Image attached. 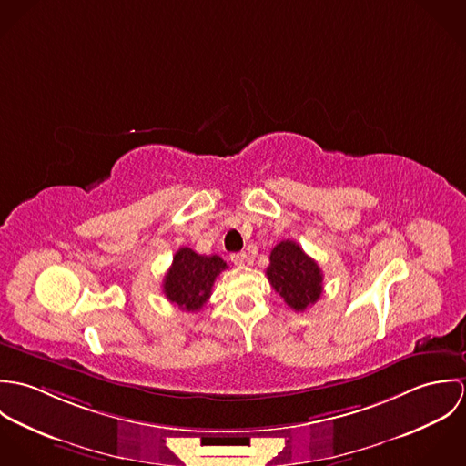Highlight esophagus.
<instances>
[{
	"instance_id": "esophagus-1",
	"label": "esophagus",
	"mask_w": 466,
	"mask_h": 466,
	"mask_svg": "<svg viewBox=\"0 0 466 466\" xmlns=\"http://www.w3.org/2000/svg\"><path fill=\"white\" fill-rule=\"evenodd\" d=\"M229 260L235 264V266H244L248 262V255L246 253H231L229 255Z\"/></svg>"
}]
</instances>
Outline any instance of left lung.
Segmentation results:
<instances>
[{"instance_id": "left-lung-1", "label": "left lung", "mask_w": 466, "mask_h": 466, "mask_svg": "<svg viewBox=\"0 0 466 466\" xmlns=\"http://www.w3.org/2000/svg\"><path fill=\"white\" fill-rule=\"evenodd\" d=\"M267 279L283 301L296 312L312 307L323 292V272L299 244L279 242L268 257Z\"/></svg>"}]
</instances>
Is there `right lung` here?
Here are the masks:
<instances>
[{"mask_svg": "<svg viewBox=\"0 0 466 466\" xmlns=\"http://www.w3.org/2000/svg\"><path fill=\"white\" fill-rule=\"evenodd\" d=\"M228 268L217 255H199L190 248H181L165 274L163 292L167 299L181 310L198 312L211 296L217 276Z\"/></svg>", "mask_w": 466, "mask_h": 466, "instance_id": "add662e5", "label": "right lung"}]
</instances>
